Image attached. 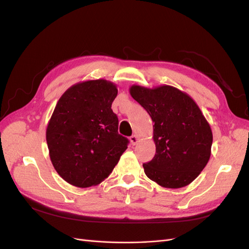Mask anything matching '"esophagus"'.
I'll list each match as a JSON object with an SVG mask.
<instances>
[{
    "instance_id": "esophagus-1",
    "label": "esophagus",
    "mask_w": 249,
    "mask_h": 249,
    "mask_svg": "<svg viewBox=\"0 0 249 249\" xmlns=\"http://www.w3.org/2000/svg\"><path fill=\"white\" fill-rule=\"evenodd\" d=\"M130 141H131V143H132L133 145L137 144L138 141H139V137L137 136V135H133V136H131V137H130Z\"/></svg>"
}]
</instances>
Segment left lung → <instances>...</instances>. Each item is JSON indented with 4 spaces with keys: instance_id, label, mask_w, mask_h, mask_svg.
<instances>
[{
    "instance_id": "1",
    "label": "left lung",
    "mask_w": 249,
    "mask_h": 249,
    "mask_svg": "<svg viewBox=\"0 0 249 249\" xmlns=\"http://www.w3.org/2000/svg\"><path fill=\"white\" fill-rule=\"evenodd\" d=\"M130 94L155 124L156 155L143 164L147 178L171 189L192 183L208 164L213 142L212 130L197 104L169 85H132Z\"/></svg>"
}]
</instances>
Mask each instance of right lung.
Masks as SVG:
<instances>
[{
    "instance_id": "add662e5",
    "label": "right lung",
    "mask_w": 249,
    "mask_h": 249,
    "mask_svg": "<svg viewBox=\"0 0 249 249\" xmlns=\"http://www.w3.org/2000/svg\"><path fill=\"white\" fill-rule=\"evenodd\" d=\"M116 95V84L99 79L79 82L59 99L46 138L53 166L69 184H101L127 148L111 109Z\"/></svg>"
}]
</instances>
